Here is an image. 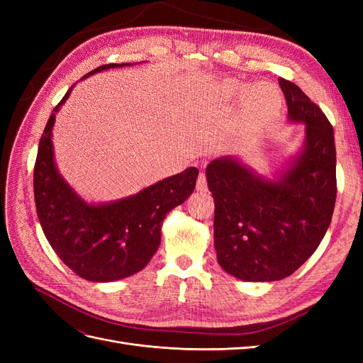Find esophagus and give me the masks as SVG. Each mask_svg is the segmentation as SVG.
I'll use <instances>...</instances> for the list:
<instances>
[{"label": "esophagus", "instance_id": "obj_1", "mask_svg": "<svg viewBox=\"0 0 363 363\" xmlns=\"http://www.w3.org/2000/svg\"><path fill=\"white\" fill-rule=\"evenodd\" d=\"M196 191H207V180H206V174L200 172L199 180H196Z\"/></svg>", "mask_w": 363, "mask_h": 363}]
</instances>
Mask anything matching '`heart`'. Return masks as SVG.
<instances>
[{
    "mask_svg": "<svg viewBox=\"0 0 363 363\" xmlns=\"http://www.w3.org/2000/svg\"><path fill=\"white\" fill-rule=\"evenodd\" d=\"M219 89L228 100H240L244 96V111L251 119L271 116L279 104L277 91L265 83H257L248 87L236 80H225L219 86Z\"/></svg>",
    "mask_w": 363,
    "mask_h": 363,
    "instance_id": "1",
    "label": "heart"
}]
</instances>
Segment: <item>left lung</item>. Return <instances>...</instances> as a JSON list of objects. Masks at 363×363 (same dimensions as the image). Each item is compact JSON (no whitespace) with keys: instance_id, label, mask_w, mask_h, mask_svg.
Listing matches in <instances>:
<instances>
[{"instance_id":"obj_1","label":"left lung","mask_w":363,"mask_h":363,"mask_svg":"<svg viewBox=\"0 0 363 363\" xmlns=\"http://www.w3.org/2000/svg\"><path fill=\"white\" fill-rule=\"evenodd\" d=\"M279 84L288 119L304 124L301 150L272 179L233 156L206 168L218 263L244 281H276L298 269L323 240L336 201L333 127L298 86Z\"/></svg>"}]
</instances>
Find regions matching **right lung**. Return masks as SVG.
<instances>
[{
    "label": "right lung",
    "mask_w": 363,
    "mask_h": 363,
    "mask_svg": "<svg viewBox=\"0 0 363 363\" xmlns=\"http://www.w3.org/2000/svg\"><path fill=\"white\" fill-rule=\"evenodd\" d=\"M130 65H103L83 79ZM72 87L54 107L39 142L33 174L36 212L50 245L77 276L98 283L116 281L148 265L160 245L164 216L194 192L199 169L186 168L119 200L86 201L63 179L54 160L52 127Z\"/></svg>",
    "instance_id": "obj_1"
}]
</instances>
